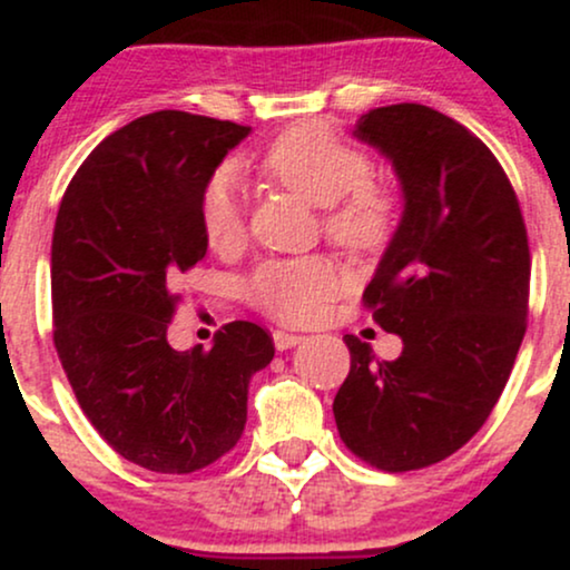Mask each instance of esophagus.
I'll use <instances>...</instances> for the list:
<instances>
[{
  "label": "esophagus",
  "mask_w": 570,
  "mask_h": 570,
  "mask_svg": "<svg viewBox=\"0 0 570 570\" xmlns=\"http://www.w3.org/2000/svg\"><path fill=\"white\" fill-rule=\"evenodd\" d=\"M303 335H294V332H284V330H276L273 332V343H276L278 351H289L294 345L303 343Z\"/></svg>",
  "instance_id": "obj_1"
}]
</instances>
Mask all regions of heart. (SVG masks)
<instances>
[{"label":"heart","mask_w":570,"mask_h":570,"mask_svg":"<svg viewBox=\"0 0 570 570\" xmlns=\"http://www.w3.org/2000/svg\"><path fill=\"white\" fill-rule=\"evenodd\" d=\"M259 168L276 185L322 206L326 235L348 252H377L396 233L402 214L396 189L370 179V155L324 122L284 130L265 149ZM198 222L214 252L227 254L244 244V200L230 168L203 181ZM337 289L340 267L326 257L267 259L244 284L248 303L284 324L316 322Z\"/></svg>","instance_id":"1"}]
</instances>
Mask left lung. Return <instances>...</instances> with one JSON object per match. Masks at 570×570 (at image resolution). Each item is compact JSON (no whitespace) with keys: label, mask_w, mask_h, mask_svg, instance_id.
I'll list each match as a JSON object with an SVG mask.
<instances>
[{"label":"left lung","mask_w":570,"mask_h":570,"mask_svg":"<svg viewBox=\"0 0 570 570\" xmlns=\"http://www.w3.org/2000/svg\"><path fill=\"white\" fill-rule=\"evenodd\" d=\"M356 136L402 179V225L362 299L404 348L381 362L345 335L332 410L353 455L412 472L461 450L499 402L528 326L531 248L507 171L453 117L391 104L358 117Z\"/></svg>","instance_id":"1"}]
</instances>
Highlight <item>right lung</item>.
Wrapping results in <instances>:
<instances>
[{
  "label": "right lung",
  "instance_id": "obj_1",
  "mask_svg": "<svg viewBox=\"0 0 570 570\" xmlns=\"http://www.w3.org/2000/svg\"><path fill=\"white\" fill-rule=\"evenodd\" d=\"M248 126L163 109L107 136L71 176L53 230V343L71 391L112 450L160 474H193L238 444L248 381L271 332L230 322L214 348L168 345L206 257L198 193Z\"/></svg>",
  "mask_w": 570,
  "mask_h": 570
}]
</instances>
